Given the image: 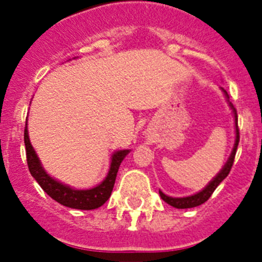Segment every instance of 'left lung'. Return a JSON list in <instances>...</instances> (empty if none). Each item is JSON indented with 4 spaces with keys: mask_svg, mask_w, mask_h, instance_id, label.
I'll use <instances>...</instances> for the list:
<instances>
[{
    "mask_svg": "<svg viewBox=\"0 0 262 262\" xmlns=\"http://www.w3.org/2000/svg\"><path fill=\"white\" fill-rule=\"evenodd\" d=\"M227 96V98H228V94H227V92H224ZM231 107H232L233 110V114H235V126H236V140H235V145H233V149H232V154H231L230 159H228V161L226 163V165H224V168L222 169L221 173H217L216 177L212 180L211 182H210L207 186L203 189L202 191H200V193L194 194V195H190V196H184V198H172V196H168L165 195V194L163 193V191H159L160 196L163 198V201H165L168 205L173 206V207H176V209H190V207H196V206L202 205V203H205L206 201L209 200L210 196H211V194L214 193V190L217 187V185L221 184L222 181H223L224 178L227 177V176L230 174L231 172V168H232L233 165V160H235V155H236V149H237V145H239V140H240V134H239V126H237V113H236V108L233 107L232 103H230Z\"/></svg>",
    "mask_w": 262,
    "mask_h": 262,
    "instance_id": "8db88e82",
    "label": "left lung"
}]
</instances>
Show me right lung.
Returning <instances> with one entry per match:
<instances>
[{
	"label": "right lung",
	"mask_w": 262,
	"mask_h": 262,
	"mask_svg": "<svg viewBox=\"0 0 262 262\" xmlns=\"http://www.w3.org/2000/svg\"><path fill=\"white\" fill-rule=\"evenodd\" d=\"M25 145H26V159L29 170L32 177L36 180V182L40 185L41 189L60 205L78 210L98 209L110 198L120 163L129 152L128 149H124V151H118L113 155L110 170L105 180L98 186L89 189V190H76V189H72L67 185L60 184L56 180H53L46 173L45 169L41 168L40 161L30 143L27 126L25 127Z\"/></svg>",
	"instance_id": "right-lung-1"
}]
</instances>
